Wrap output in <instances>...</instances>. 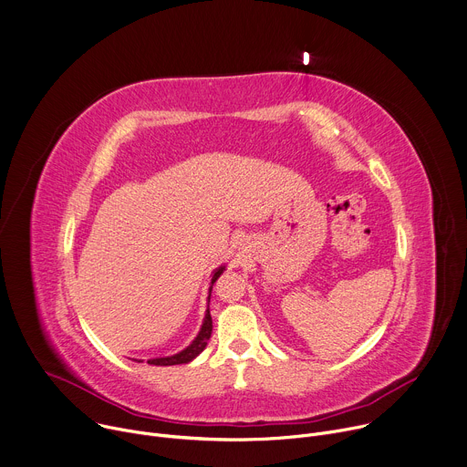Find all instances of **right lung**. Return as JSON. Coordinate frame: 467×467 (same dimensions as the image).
I'll return each mask as SVG.
<instances>
[{"mask_svg":"<svg viewBox=\"0 0 467 467\" xmlns=\"http://www.w3.org/2000/svg\"><path fill=\"white\" fill-rule=\"evenodd\" d=\"M225 271V265H220L213 271V280H211V289H209V298H211V291H213V285L214 282L220 278V275ZM211 334H213V317H211V312L207 307V314H205V319H203V325L198 332V336L194 337V341L182 352L174 354V356H167V358H153V359H148V365H153V367H171V365H183V363H191L192 359H196L207 347L209 339H211ZM140 363V361H139Z\"/></svg>","mask_w":467,"mask_h":467,"instance_id":"add662e5","label":"right lung"}]
</instances>
